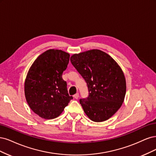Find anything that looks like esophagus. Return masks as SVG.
Instances as JSON below:
<instances>
[{
    "instance_id": "1",
    "label": "esophagus",
    "mask_w": 156,
    "mask_h": 156,
    "mask_svg": "<svg viewBox=\"0 0 156 156\" xmlns=\"http://www.w3.org/2000/svg\"><path fill=\"white\" fill-rule=\"evenodd\" d=\"M74 98L75 99H78V98H79V94H78V93L75 94L74 95Z\"/></svg>"
}]
</instances>
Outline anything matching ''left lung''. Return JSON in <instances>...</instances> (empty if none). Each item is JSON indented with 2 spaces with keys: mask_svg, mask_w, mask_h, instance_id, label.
Listing matches in <instances>:
<instances>
[{
  "mask_svg": "<svg viewBox=\"0 0 156 156\" xmlns=\"http://www.w3.org/2000/svg\"><path fill=\"white\" fill-rule=\"evenodd\" d=\"M71 62L87 85L88 97L80 100L85 113L97 122L112 117L121 107L126 91L121 68L98 49L73 54Z\"/></svg>",
  "mask_w": 156,
  "mask_h": 156,
  "instance_id": "8db88e82",
  "label": "left lung"
}]
</instances>
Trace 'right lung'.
<instances>
[{"label":"right lung","instance_id":"obj_1","mask_svg":"<svg viewBox=\"0 0 156 156\" xmlns=\"http://www.w3.org/2000/svg\"><path fill=\"white\" fill-rule=\"evenodd\" d=\"M70 55L50 49L35 60L24 82V94L29 107L40 117L52 119L60 115L73 97L62 78Z\"/></svg>","mask_w":156,"mask_h":156}]
</instances>
